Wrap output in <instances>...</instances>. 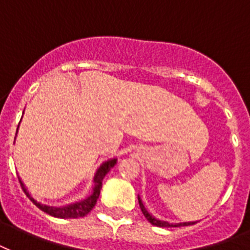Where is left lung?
I'll return each mask as SVG.
<instances>
[{
    "instance_id": "1",
    "label": "left lung",
    "mask_w": 250,
    "mask_h": 250,
    "mask_svg": "<svg viewBox=\"0 0 250 250\" xmlns=\"http://www.w3.org/2000/svg\"><path fill=\"white\" fill-rule=\"evenodd\" d=\"M137 198H139V204H140V209L141 211H143V214H144V217L148 219L150 223H152L153 226H157V227H182V226H190V225H194V223H197V222H183V223H170V222L167 221H161V219H158V218L153 217L152 214L149 213L148 209L145 208L144 204H143V201H141L140 196H137Z\"/></svg>"
}]
</instances>
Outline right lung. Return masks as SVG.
<instances>
[{
  "label": "right lung",
  "mask_w": 250,
  "mask_h": 250,
  "mask_svg": "<svg viewBox=\"0 0 250 250\" xmlns=\"http://www.w3.org/2000/svg\"><path fill=\"white\" fill-rule=\"evenodd\" d=\"M19 128V125H18ZM18 132V129H17ZM117 158H110V160L102 162V165H100L97 170H96V174L93 176V188H92V192L89 193V196H86L84 200H80V201L71 202V204H67V205L63 206H50L45 205V204H41V202L36 201L35 198L31 196V193L28 192V189L25 188L24 183L21 182V178L19 179V183H21V189L24 190V193L27 194V197L31 200V201L35 204V205L39 208L40 210H42L44 213L52 215V217L56 218H62V219H68V218H80L84 217L86 214L89 213L90 210L93 209L94 205L97 204V200L100 197V192H101L102 188V180L105 178V175L109 172L111 168H113L115 165H117Z\"/></svg>",
  "instance_id": "add662e5"
}]
</instances>
